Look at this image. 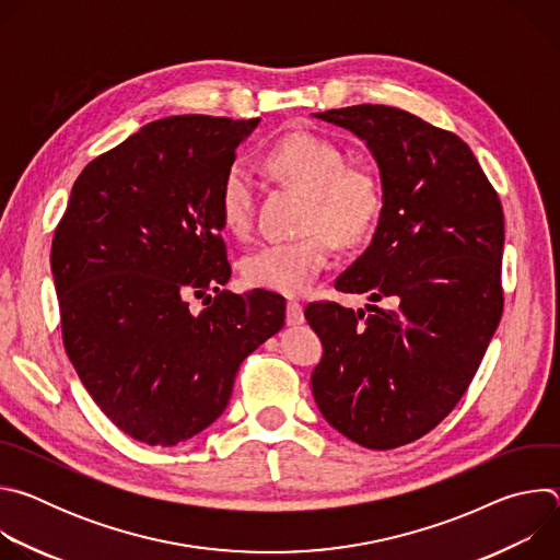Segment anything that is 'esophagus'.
<instances>
[{
  "mask_svg": "<svg viewBox=\"0 0 560 560\" xmlns=\"http://www.w3.org/2000/svg\"><path fill=\"white\" fill-rule=\"evenodd\" d=\"M285 322L290 326H299L303 324V305L296 303V301H288V307H285Z\"/></svg>",
  "mask_w": 560,
  "mask_h": 560,
  "instance_id": "obj_1",
  "label": "esophagus"
}]
</instances>
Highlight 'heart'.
<instances>
[{"instance_id":"b5f03b06","label":"heart","mask_w":560,"mask_h":560,"mask_svg":"<svg viewBox=\"0 0 560 560\" xmlns=\"http://www.w3.org/2000/svg\"><path fill=\"white\" fill-rule=\"evenodd\" d=\"M268 171L305 195L301 232L257 246L242 266L253 288L299 296L312 288L330 257V234L341 244L361 238L378 217L381 190L374 175L346 166L339 145L294 132L266 154ZM217 210L228 232L246 236L255 221V186L244 164H232L219 186Z\"/></svg>"}]
</instances>
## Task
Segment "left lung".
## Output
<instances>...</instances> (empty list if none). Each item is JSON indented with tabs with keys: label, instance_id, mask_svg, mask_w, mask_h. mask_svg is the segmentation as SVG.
Instances as JSON below:
<instances>
[{
	"label": "left lung",
	"instance_id": "obj_1",
	"mask_svg": "<svg viewBox=\"0 0 560 560\" xmlns=\"http://www.w3.org/2000/svg\"><path fill=\"white\" fill-rule=\"evenodd\" d=\"M370 148L383 208L365 253L335 281L389 310L305 307L324 343L312 394L324 419L368 450L434 430L460 401L503 314V208L469 145L408 110L314 113Z\"/></svg>",
	"mask_w": 560,
	"mask_h": 560
}]
</instances>
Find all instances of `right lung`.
I'll return each mask as SVG.
<instances>
[{"label":"right lung","instance_id":"obj_1","mask_svg":"<svg viewBox=\"0 0 560 560\" xmlns=\"http://www.w3.org/2000/svg\"><path fill=\"white\" fill-rule=\"evenodd\" d=\"M257 126L182 115L139 128L77 177L55 230L66 354L102 412L145 445L214 423L238 365L283 328V296L221 290L232 270L217 195ZM190 293L207 298L199 315Z\"/></svg>","mask_w":560,"mask_h":560}]
</instances>
